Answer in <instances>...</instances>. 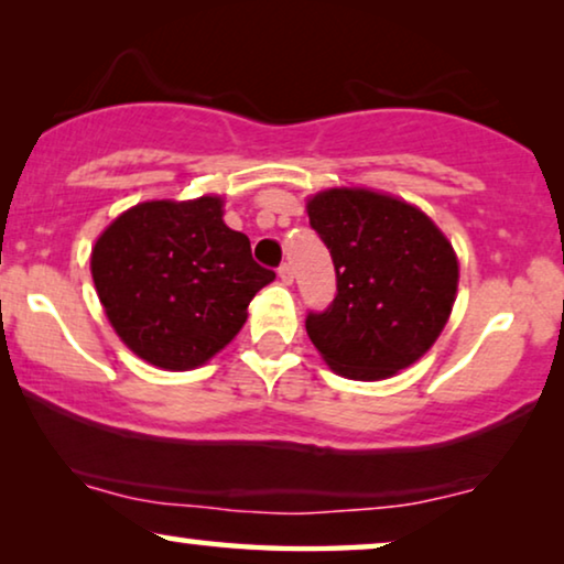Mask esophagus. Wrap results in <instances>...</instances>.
Returning a JSON list of instances; mask_svg holds the SVG:
<instances>
[{
  "instance_id": "34e87169",
  "label": "esophagus",
  "mask_w": 564,
  "mask_h": 564,
  "mask_svg": "<svg viewBox=\"0 0 564 564\" xmlns=\"http://www.w3.org/2000/svg\"><path fill=\"white\" fill-rule=\"evenodd\" d=\"M276 274H280V280L284 284H292V280H295V272H292L290 264H282L280 269H276Z\"/></svg>"
}]
</instances>
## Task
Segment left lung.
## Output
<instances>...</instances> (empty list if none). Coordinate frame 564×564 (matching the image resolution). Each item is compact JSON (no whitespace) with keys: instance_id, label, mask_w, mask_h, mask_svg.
<instances>
[{"instance_id":"1","label":"left lung","mask_w":564,"mask_h":564,"mask_svg":"<svg viewBox=\"0 0 564 564\" xmlns=\"http://www.w3.org/2000/svg\"><path fill=\"white\" fill-rule=\"evenodd\" d=\"M307 218L336 269L334 303L305 318L315 349L349 380L411 367L434 346L457 297L452 243L419 207L372 189L318 192Z\"/></svg>"}]
</instances>
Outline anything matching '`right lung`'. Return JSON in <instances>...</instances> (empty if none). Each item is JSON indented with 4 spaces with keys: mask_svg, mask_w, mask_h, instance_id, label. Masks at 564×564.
I'll list each match as a JSON object with an SVG mask.
<instances>
[{
    "mask_svg": "<svg viewBox=\"0 0 564 564\" xmlns=\"http://www.w3.org/2000/svg\"><path fill=\"white\" fill-rule=\"evenodd\" d=\"M91 280L122 344L153 367L184 372L230 344L274 272L223 223V199L199 197L122 213L91 249Z\"/></svg>",
    "mask_w": 564,
    "mask_h": 564,
    "instance_id": "1",
    "label": "right lung"
}]
</instances>
